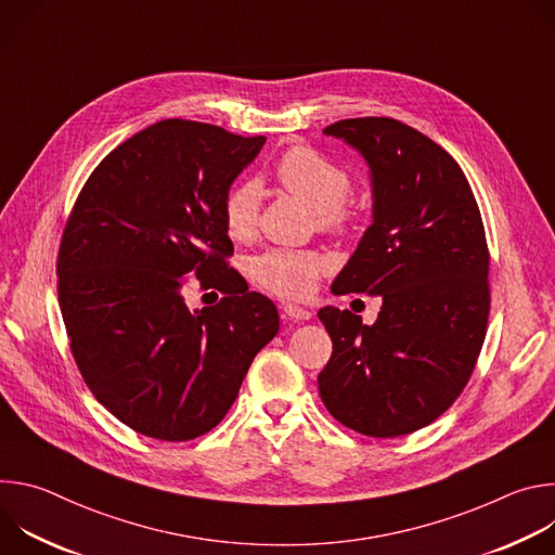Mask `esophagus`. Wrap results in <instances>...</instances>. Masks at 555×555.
I'll return each mask as SVG.
<instances>
[{"label": "esophagus", "mask_w": 555, "mask_h": 555, "mask_svg": "<svg viewBox=\"0 0 555 555\" xmlns=\"http://www.w3.org/2000/svg\"><path fill=\"white\" fill-rule=\"evenodd\" d=\"M281 311H283L285 319H289V321H309L311 319V311H307L305 307H298L294 302H285L281 307Z\"/></svg>", "instance_id": "esophagus-1"}]
</instances>
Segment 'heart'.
<instances>
[{
	"instance_id": "1",
	"label": "heart",
	"mask_w": 555,
	"mask_h": 555,
	"mask_svg": "<svg viewBox=\"0 0 555 555\" xmlns=\"http://www.w3.org/2000/svg\"><path fill=\"white\" fill-rule=\"evenodd\" d=\"M274 178L283 191L313 210L315 223L332 234H349L358 223V208L347 199L351 178L345 167L330 160L307 144L283 151L276 160ZM223 223L234 242H248L257 232L261 212V191L255 182L234 184L221 204ZM327 261L315 250L270 248L250 263L253 279L272 294L285 298L307 296Z\"/></svg>"
}]
</instances>
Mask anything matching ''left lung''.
<instances>
[{"label": "left lung", "mask_w": 555, "mask_h": 555, "mask_svg": "<svg viewBox=\"0 0 555 555\" xmlns=\"http://www.w3.org/2000/svg\"><path fill=\"white\" fill-rule=\"evenodd\" d=\"M371 171L373 223L336 276L334 294L379 296L373 325L349 309L319 319L334 351L319 375L327 411L369 437L433 424L465 388L490 315V250L454 157L392 118L330 125Z\"/></svg>", "instance_id": "left-lung-1"}]
</instances>
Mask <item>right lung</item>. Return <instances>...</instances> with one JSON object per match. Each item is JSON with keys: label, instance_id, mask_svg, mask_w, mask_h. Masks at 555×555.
<instances>
[{"label": "right lung", "instance_id": "add662e5", "mask_svg": "<svg viewBox=\"0 0 555 555\" xmlns=\"http://www.w3.org/2000/svg\"><path fill=\"white\" fill-rule=\"evenodd\" d=\"M263 142L160 120L105 155L67 217L56 276L72 356L94 398L144 437L212 430L279 332L274 302L225 263L221 212ZM186 273L224 298L191 312Z\"/></svg>", "mask_w": 555, "mask_h": 555}]
</instances>
